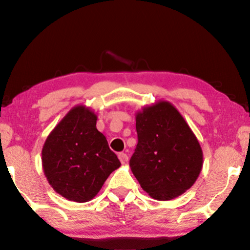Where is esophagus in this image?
<instances>
[{"label": "esophagus", "mask_w": 250, "mask_h": 250, "mask_svg": "<svg viewBox=\"0 0 250 250\" xmlns=\"http://www.w3.org/2000/svg\"><path fill=\"white\" fill-rule=\"evenodd\" d=\"M118 156H119V159H120V162L122 164H125L126 162H128V156H126V154H125V152H120V154H119Z\"/></svg>", "instance_id": "obj_1"}]
</instances>
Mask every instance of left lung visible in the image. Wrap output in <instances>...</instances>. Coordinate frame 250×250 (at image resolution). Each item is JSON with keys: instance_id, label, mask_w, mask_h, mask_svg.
<instances>
[{"instance_id": "left-lung-1", "label": "left lung", "mask_w": 250, "mask_h": 250, "mask_svg": "<svg viewBox=\"0 0 250 250\" xmlns=\"http://www.w3.org/2000/svg\"><path fill=\"white\" fill-rule=\"evenodd\" d=\"M138 144L130 167L145 192L173 200L195 183L203 165L202 149L184 118L161 101L136 114Z\"/></svg>"}]
</instances>
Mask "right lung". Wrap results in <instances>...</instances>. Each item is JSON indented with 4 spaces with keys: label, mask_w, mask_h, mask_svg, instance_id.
Returning a JSON list of instances; mask_svg holds the SVG:
<instances>
[{
    "label": "right lung",
    "mask_w": 250,
    "mask_h": 250,
    "mask_svg": "<svg viewBox=\"0 0 250 250\" xmlns=\"http://www.w3.org/2000/svg\"><path fill=\"white\" fill-rule=\"evenodd\" d=\"M98 117L83 105L73 107L47 137L42 168L56 192L74 202L92 200L121 165L106 138L96 129Z\"/></svg>",
    "instance_id": "obj_1"
}]
</instances>
